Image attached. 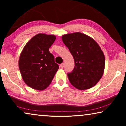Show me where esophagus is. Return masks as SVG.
Returning <instances> with one entry per match:
<instances>
[{
    "label": "esophagus",
    "mask_w": 126,
    "mask_h": 126,
    "mask_svg": "<svg viewBox=\"0 0 126 126\" xmlns=\"http://www.w3.org/2000/svg\"><path fill=\"white\" fill-rule=\"evenodd\" d=\"M63 66H64V63H61V64H60V67L61 69H63Z\"/></svg>",
    "instance_id": "1"
}]
</instances>
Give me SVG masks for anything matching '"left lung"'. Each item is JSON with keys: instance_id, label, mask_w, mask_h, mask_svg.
Wrapping results in <instances>:
<instances>
[{"instance_id": "left-lung-1", "label": "left lung", "mask_w": 126, "mask_h": 126, "mask_svg": "<svg viewBox=\"0 0 126 126\" xmlns=\"http://www.w3.org/2000/svg\"><path fill=\"white\" fill-rule=\"evenodd\" d=\"M75 60V68L68 76L70 84L79 90L94 87L104 73L105 57L99 44L86 34L76 32L62 36Z\"/></svg>"}]
</instances>
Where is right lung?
Returning a JSON list of instances; mask_svg holds the SVG:
<instances>
[{"instance_id": "add662e5", "label": "right lung", "mask_w": 126, "mask_h": 126, "mask_svg": "<svg viewBox=\"0 0 126 126\" xmlns=\"http://www.w3.org/2000/svg\"><path fill=\"white\" fill-rule=\"evenodd\" d=\"M54 35L38 34L24 46L19 59V68L24 82L36 90L43 91L51 84L59 66L49 51L56 40Z\"/></svg>"}]
</instances>
